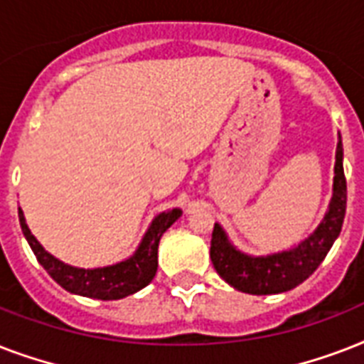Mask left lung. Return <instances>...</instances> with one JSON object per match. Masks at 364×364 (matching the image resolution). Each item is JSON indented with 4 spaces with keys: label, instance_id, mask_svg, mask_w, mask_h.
<instances>
[{
    "label": "left lung",
    "instance_id": "8db88e82",
    "mask_svg": "<svg viewBox=\"0 0 364 364\" xmlns=\"http://www.w3.org/2000/svg\"><path fill=\"white\" fill-rule=\"evenodd\" d=\"M346 187L344 166H342V141L336 147V164H334V194L323 223L310 238L304 240L299 247L270 257H247L240 253L228 243L227 236L219 225L211 232L210 257L217 274L234 289L249 294H276L308 279L317 270L334 240L338 238L346 215Z\"/></svg>",
    "mask_w": 364,
    "mask_h": 364
}]
</instances>
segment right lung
I'll list each match as a JSON object with an SVG mask.
<instances>
[{"label": "right lung", "mask_w": 364, "mask_h": 364, "mask_svg": "<svg viewBox=\"0 0 364 364\" xmlns=\"http://www.w3.org/2000/svg\"><path fill=\"white\" fill-rule=\"evenodd\" d=\"M179 215H181L179 210L160 213L151 223V227H149L141 245L137 247L136 255L124 262L105 266V268L85 270V268H73V266L64 264L58 259H54L53 255H48L39 245V242L31 236L30 228L26 225L24 213L18 208V221L22 232L30 243L33 255L39 260V264L48 272V276L70 293L98 300L124 299V296L134 294L153 282L156 266H159V257H156L159 255V242L162 234L179 219Z\"/></svg>", "instance_id": "right-lung-1"}]
</instances>
